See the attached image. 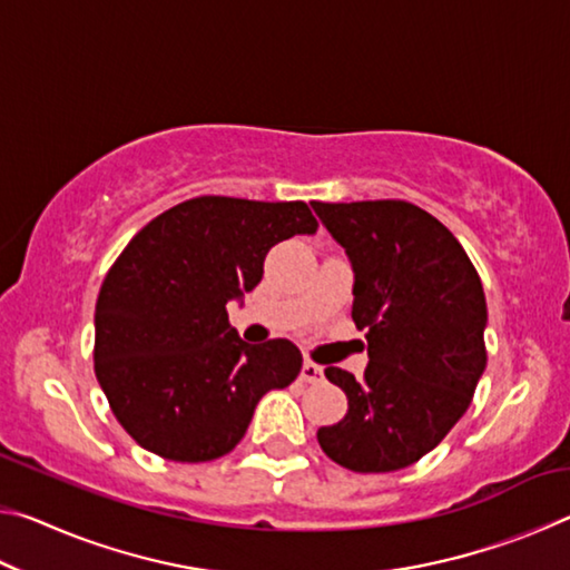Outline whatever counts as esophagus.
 Segmentation results:
<instances>
[{"mask_svg":"<svg viewBox=\"0 0 570 570\" xmlns=\"http://www.w3.org/2000/svg\"><path fill=\"white\" fill-rule=\"evenodd\" d=\"M302 380L306 384H322L324 382V366L314 364L312 360H306L302 366Z\"/></svg>","mask_w":570,"mask_h":570,"instance_id":"obj_1","label":"esophagus"}]
</instances>
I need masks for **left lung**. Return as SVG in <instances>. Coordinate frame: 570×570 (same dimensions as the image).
Listing matches in <instances>:
<instances>
[{"label": "left lung", "mask_w": 570, "mask_h": 570, "mask_svg": "<svg viewBox=\"0 0 570 570\" xmlns=\"http://www.w3.org/2000/svg\"><path fill=\"white\" fill-rule=\"evenodd\" d=\"M312 206L352 262V320L370 354L362 380L324 370L350 410L316 440L346 470H402L455 428L485 372L480 276L460 240L407 200Z\"/></svg>", "instance_id": "8db88e82"}]
</instances>
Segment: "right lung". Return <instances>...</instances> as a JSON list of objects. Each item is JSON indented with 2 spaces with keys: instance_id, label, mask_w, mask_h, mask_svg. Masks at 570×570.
<instances>
[{
  "instance_id": "obj_1",
  "label": "right lung",
  "mask_w": 570,
  "mask_h": 570,
  "mask_svg": "<svg viewBox=\"0 0 570 570\" xmlns=\"http://www.w3.org/2000/svg\"><path fill=\"white\" fill-rule=\"evenodd\" d=\"M316 228L304 200L200 196L132 236L95 304V374L140 448L216 460L246 435L258 400L298 377L302 352L244 342L226 304L262 282L268 248Z\"/></svg>"
}]
</instances>
